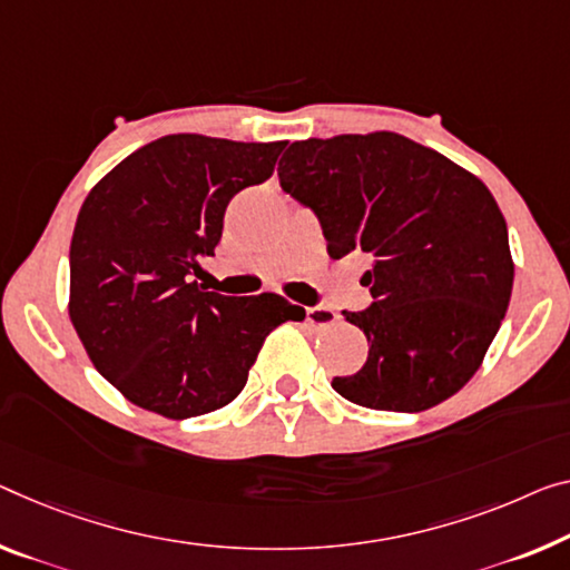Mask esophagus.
<instances>
[{
  "instance_id": "34e87169",
  "label": "esophagus",
  "mask_w": 570,
  "mask_h": 570,
  "mask_svg": "<svg viewBox=\"0 0 570 570\" xmlns=\"http://www.w3.org/2000/svg\"><path fill=\"white\" fill-rule=\"evenodd\" d=\"M305 315H308V323L315 328H331L338 323V313L328 305H315V308L305 311Z\"/></svg>"
}]
</instances>
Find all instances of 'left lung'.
<instances>
[{"label": "left lung", "instance_id": "left-lung-1", "mask_svg": "<svg viewBox=\"0 0 570 570\" xmlns=\"http://www.w3.org/2000/svg\"><path fill=\"white\" fill-rule=\"evenodd\" d=\"M277 175L318 216L331 257H372L362 283L374 303L344 311L370 356L331 387L392 413L456 395L484 362L514 279L507 222L484 183L397 132L301 139Z\"/></svg>", "mask_w": 570, "mask_h": 570}]
</instances>
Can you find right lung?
Listing matches in <instances>:
<instances>
[{"label":"right lung","instance_id":"1","mask_svg":"<svg viewBox=\"0 0 570 570\" xmlns=\"http://www.w3.org/2000/svg\"><path fill=\"white\" fill-rule=\"evenodd\" d=\"M285 145L165 135L86 196L68 315L91 364L132 405L170 420L229 405L269 331L305 318L277 293L234 297L188 283L198 257L214 255L229 200L265 183Z\"/></svg>","mask_w":570,"mask_h":570}]
</instances>
